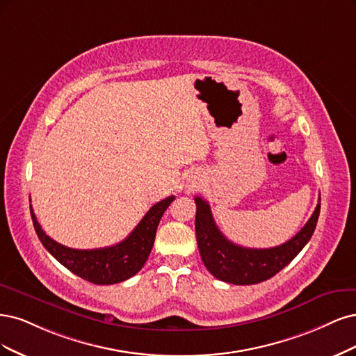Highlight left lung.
<instances>
[{"instance_id": "left-lung-1", "label": "left lung", "mask_w": 356, "mask_h": 356, "mask_svg": "<svg viewBox=\"0 0 356 356\" xmlns=\"http://www.w3.org/2000/svg\"><path fill=\"white\" fill-rule=\"evenodd\" d=\"M195 232L204 265L217 280L235 285L266 281L289 265L311 239L321 210L319 198L311 219L286 243L272 248H245L231 243L219 231L207 201L195 197Z\"/></svg>"}]
</instances>
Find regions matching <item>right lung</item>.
<instances>
[{"label":"right lung","instance_id":"right-lung-1","mask_svg":"<svg viewBox=\"0 0 356 356\" xmlns=\"http://www.w3.org/2000/svg\"><path fill=\"white\" fill-rule=\"evenodd\" d=\"M173 201L175 197H168L156 202L124 241L115 245L96 250H75L56 243L49 235H45L32 207L31 216L42 245L57 261L79 278L99 285H109L131 278L143 268L151 254L158 223Z\"/></svg>","mask_w":356,"mask_h":356}]
</instances>
